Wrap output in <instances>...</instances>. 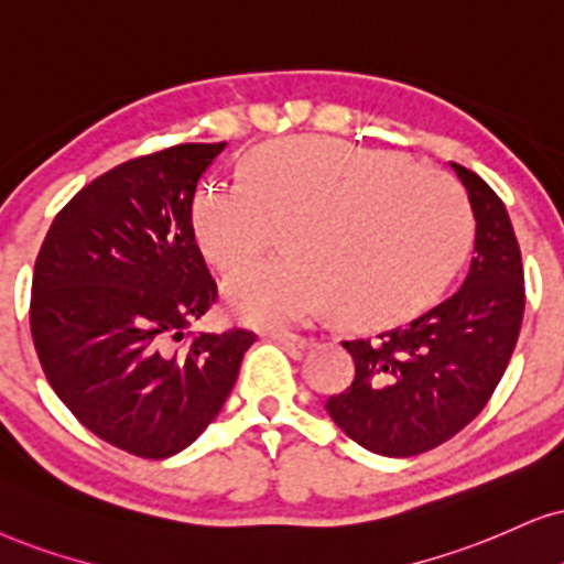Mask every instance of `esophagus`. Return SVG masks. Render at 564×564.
I'll return each instance as SVG.
<instances>
[{"label": "esophagus", "instance_id": "esophagus-1", "mask_svg": "<svg viewBox=\"0 0 564 564\" xmlns=\"http://www.w3.org/2000/svg\"><path fill=\"white\" fill-rule=\"evenodd\" d=\"M270 340H275V344L291 348V351H304L306 346H310V340L304 338V335H296V333H286V330H275V333H268Z\"/></svg>", "mask_w": 564, "mask_h": 564}]
</instances>
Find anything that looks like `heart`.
<instances>
[{
	"label": "heart",
	"mask_w": 564,
	"mask_h": 564,
	"mask_svg": "<svg viewBox=\"0 0 564 564\" xmlns=\"http://www.w3.org/2000/svg\"><path fill=\"white\" fill-rule=\"evenodd\" d=\"M197 249L234 270L286 224L283 258L226 278L239 319L283 327L335 304L351 325H380L422 306L458 268L466 197L445 171L335 138L275 140L249 153L245 182L205 180L192 195Z\"/></svg>",
	"instance_id": "obj_1"
}]
</instances>
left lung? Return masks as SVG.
<instances>
[{
    "instance_id": "obj_1",
    "label": "left lung",
    "mask_w": 564,
    "mask_h": 564,
    "mask_svg": "<svg viewBox=\"0 0 564 564\" xmlns=\"http://www.w3.org/2000/svg\"><path fill=\"white\" fill-rule=\"evenodd\" d=\"M451 166L476 220L466 281L411 323L344 340L356 377L325 403L356 445L388 458L432 451L474 422L502 380L523 323V262L508 210L481 176Z\"/></svg>"
}]
</instances>
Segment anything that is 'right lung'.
I'll list each match as a JSON object with an SVG mask.
<instances>
[{"instance_id": "right-lung-1", "label": "right lung", "mask_w": 564, "mask_h": 564, "mask_svg": "<svg viewBox=\"0 0 564 564\" xmlns=\"http://www.w3.org/2000/svg\"><path fill=\"white\" fill-rule=\"evenodd\" d=\"M226 142H184L93 180L54 218L33 268L31 333L54 393L83 426L140 458L192 445L224 409L258 335L184 330L218 289L189 224Z\"/></svg>"}]
</instances>
